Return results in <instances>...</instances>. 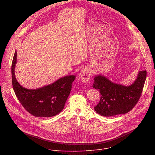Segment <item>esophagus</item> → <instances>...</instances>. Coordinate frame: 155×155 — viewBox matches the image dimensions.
Segmentation results:
<instances>
[{
  "instance_id": "34e87169",
  "label": "esophagus",
  "mask_w": 155,
  "mask_h": 155,
  "mask_svg": "<svg viewBox=\"0 0 155 155\" xmlns=\"http://www.w3.org/2000/svg\"><path fill=\"white\" fill-rule=\"evenodd\" d=\"M91 75V69L87 68H84L82 69L80 72L79 73V77L80 78L81 80L84 83H86L90 81Z\"/></svg>"
}]
</instances>
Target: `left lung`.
I'll list each match as a JSON object with an SVG mask.
<instances>
[{"mask_svg": "<svg viewBox=\"0 0 155 155\" xmlns=\"http://www.w3.org/2000/svg\"><path fill=\"white\" fill-rule=\"evenodd\" d=\"M147 71H140L136 81L129 86L114 83L101 75L95 77L93 87L101 95L95 111L103 117L124 114L138 102L143 91Z\"/></svg>", "mask_w": 155, "mask_h": 155, "instance_id": "1", "label": "left lung"}]
</instances>
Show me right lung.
Wrapping results in <instances>:
<instances>
[{
    "mask_svg": "<svg viewBox=\"0 0 155 155\" xmlns=\"http://www.w3.org/2000/svg\"><path fill=\"white\" fill-rule=\"evenodd\" d=\"M17 53L15 51L12 64V85L19 101L32 115L36 117H51L63 110L71 89L75 75L66 76L51 84L37 90H28L21 86L15 75Z\"/></svg>",
    "mask_w": 155,
    "mask_h": 155,
    "instance_id": "obj_1",
    "label": "right lung"
}]
</instances>
